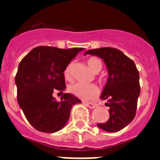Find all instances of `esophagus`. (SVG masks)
I'll return each instance as SVG.
<instances>
[{
	"instance_id": "1",
	"label": "esophagus",
	"mask_w": 160,
	"mask_h": 160,
	"mask_svg": "<svg viewBox=\"0 0 160 160\" xmlns=\"http://www.w3.org/2000/svg\"><path fill=\"white\" fill-rule=\"evenodd\" d=\"M85 105L86 107H88L89 108H91V109H93V108L96 107V104H95V103H91V102H85Z\"/></svg>"
}]
</instances>
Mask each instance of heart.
Masks as SVG:
<instances>
[{
    "label": "heart",
    "mask_w": 160,
    "mask_h": 160,
    "mask_svg": "<svg viewBox=\"0 0 160 160\" xmlns=\"http://www.w3.org/2000/svg\"><path fill=\"white\" fill-rule=\"evenodd\" d=\"M87 64L89 68L94 72L98 73L102 68V62L100 58L96 57H91L87 60ZM72 71H73V64L70 63L66 66L64 71V79L70 80L72 79ZM68 91L74 96H77L82 100H93L98 96L99 90L98 87L94 84L91 85H84L81 83H75L68 87Z\"/></svg>",
    "instance_id": "heart-1"
}]
</instances>
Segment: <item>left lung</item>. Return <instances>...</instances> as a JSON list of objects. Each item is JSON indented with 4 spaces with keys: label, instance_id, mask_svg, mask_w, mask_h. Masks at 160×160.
Masks as SVG:
<instances>
[{
    "label": "left lung",
    "instance_id": "obj_1",
    "mask_svg": "<svg viewBox=\"0 0 160 160\" xmlns=\"http://www.w3.org/2000/svg\"><path fill=\"white\" fill-rule=\"evenodd\" d=\"M85 54L102 58L108 71L101 99L108 101L110 118L97 126L110 132L120 131L133 120L136 114L140 95L138 70L131 58L114 48L90 49Z\"/></svg>",
    "mask_w": 160,
    "mask_h": 160
}]
</instances>
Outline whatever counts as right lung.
<instances>
[{
    "instance_id": "obj_1",
    "label": "right lung",
    "mask_w": 160,
    "mask_h": 160,
    "mask_svg": "<svg viewBox=\"0 0 160 160\" xmlns=\"http://www.w3.org/2000/svg\"><path fill=\"white\" fill-rule=\"evenodd\" d=\"M83 49L40 46L20 62L15 77L18 102L27 120L38 131L55 132L62 129L69 120L72 107L81 103L70 93H64L61 102H57L52 93H63L66 87L64 69Z\"/></svg>"
}]
</instances>
